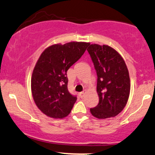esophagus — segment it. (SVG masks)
Masks as SVG:
<instances>
[{
    "label": "esophagus",
    "instance_id": "1",
    "mask_svg": "<svg viewBox=\"0 0 155 155\" xmlns=\"http://www.w3.org/2000/svg\"><path fill=\"white\" fill-rule=\"evenodd\" d=\"M85 94H86V90H84L83 92H81L79 93V97H81V98H83L84 97Z\"/></svg>",
    "mask_w": 155,
    "mask_h": 155
}]
</instances>
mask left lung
Instances as JSON below:
<instances>
[{"instance_id":"8db88e82","label":"left lung","mask_w":155,"mask_h":155,"mask_svg":"<svg viewBox=\"0 0 155 155\" xmlns=\"http://www.w3.org/2000/svg\"><path fill=\"white\" fill-rule=\"evenodd\" d=\"M97 76L98 105L90 108L97 118L118 115L127 103L130 94V78L124 60L108 45L92 44L87 48Z\"/></svg>"}]
</instances>
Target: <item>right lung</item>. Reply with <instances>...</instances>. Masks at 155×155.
<instances>
[{"label": "right lung", "mask_w": 155, "mask_h": 155, "mask_svg": "<svg viewBox=\"0 0 155 155\" xmlns=\"http://www.w3.org/2000/svg\"><path fill=\"white\" fill-rule=\"evenodd\" d=\"M89 42L53 45L42 52L31 79L33 99L44 114L63 118L71 111L76 100L68 90L67 71L84 53Z\"/></svg>", "instance_id": "obj_1"}]
</instances>
